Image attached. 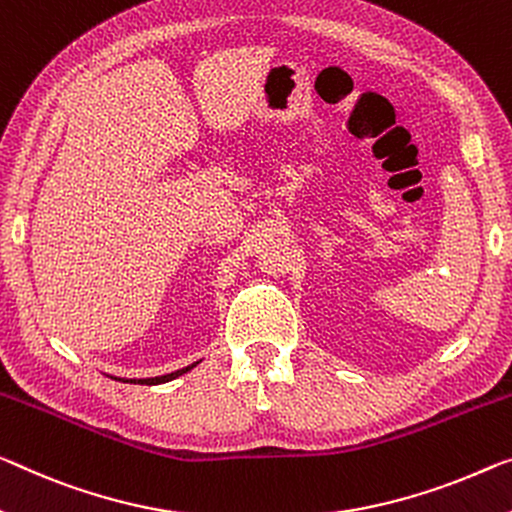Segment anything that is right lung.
<instances>
[{"label": "right lung", "mask_w": 512, "mask_h": 512, "mask_svg": "<svg viewBox=\"0 0 512 512\" xmlns=\"http://www.w3.org/2000/svg\"><path fill=\"white\" fill-rule=\"evenodd\" d=\"M196 364H192V366H187V368H180V371H176V373H169V375H160V377H148V380H123V382H141V384H162V382H169V380H174V377H178V375H183V373H187L190 371V368H194Z\"/></svg>", "instance_id": "1"}]
</instances>
